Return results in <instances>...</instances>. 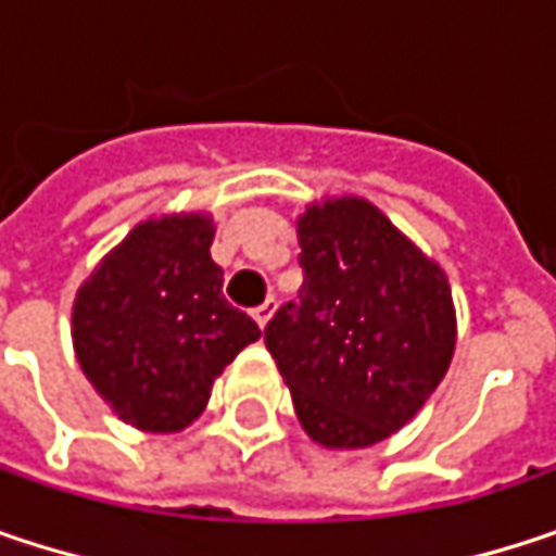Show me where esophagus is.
Masks as SVG:
<instances>
[{
	"label": "esophagus",
	"mask_w": 556,
	"mask_h": 556,
	"mask_svg": "<svg viewBox=\"0 0 556 556\" xmlns=\"http://www.w3.org/2000/svg\"><path fill=\"white\" fill-rule=\"evenodd\" d=\"M251 315H254V321H257V325L264 328V325L270 321V315H274V299H267V302H261V305H257V308H254Z\"/></svg>",
	"instance_id": "esophagus-1"
}]
</instances>
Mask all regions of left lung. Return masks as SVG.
Wrapping results in <instances>:
<instances>
[{"label":"left lung","mask_w":556,"mask_h":556,"mask_svg":"<svg viewBox=\"0 0 556 556\" xmlns=\"http://www.w3.org/2000/svg\"><path fill=\"white\" fill-rule=\"evenodd\" d=\"M302 286L264 328L312 441L370 447L399 431L454 357L451 286L380 208L328 199L299 218Z\"/></svg>","instance_id":"obj_1"}]
</instances>
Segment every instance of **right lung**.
Returning <instances> with one entry per match:
<instances>
[{"label":"right lung","instance_id":"1","mask_svg":"<svg viewBox=\"0 0 556 556\" xmlns=\"http://www.w3.org/2000/svg\"><path fill=\"white\" fill-rule=\"evenodd\" d=\"M212 218L138 225L76 292L73 348L86 380L141 431H179L208 402L215 377L261 338L222 295Z\"/></svg>","mask_w":556,"mask_h":556}]
</instances>
